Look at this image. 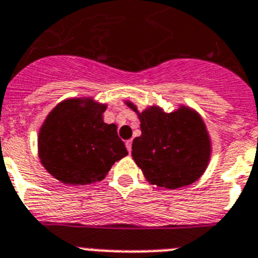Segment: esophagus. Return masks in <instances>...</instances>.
Instances as JSON below:
<instances>
[{
  "label": "esophagus",
  "mask_w": 258,
  "mask_h": 258,
  "mask_svg": "<svg viewBox=\"0 0 258 258\" xmlns=\"http://www.w3.org/2000/svg\"><path fill=\"white\" fill-rule=\"evenodd\" d=\"M132 144H133V141H132V140H129V141H126V142H125V145H126V149H127V151H129V154L132 153Z\"/></svg>",
  "instance_id": "esophagus-1"
}]
</instances>
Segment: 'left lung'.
Here are the masks:
<instances>
[{"instance_id": "obj_1", "label": "left lung", "mask_w": 258, "mask_h": 258, "mask_svg": "<svg viewBox=\"0 0 258 258\" xmlns=\"http://www.w3.org/2000/svg\"><path fill=\"white\" fill-rule=\"evenodd\" d=\"M127 105L137 112L132 103ZM138 116L142 134L134 138L132 155L151 184L176 189L201 177L210 158V140L197 113L184 107L164 113L153 107Z\"/></svg>"}]
</instances>
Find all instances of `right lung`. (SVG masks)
Segmentation results:
<instances>
[{
  "mask_svg": "<svg viewBox=\"0 0 258 258\" xmlns=\"http://www.w3.org/2000/svg\"><path fill=\"white\" fill-rule=\"evenodd\" d=\"M105 105L70 99L48 114L39 133V158L48 172L70 185L100 181L127 155L114 124H105Z\"/></svg>",
  "mask_w": 258,
  "mask_h": 258,
  "instance_id": "right-lung-1",
  "label": "right lung"
}]
</instances>
